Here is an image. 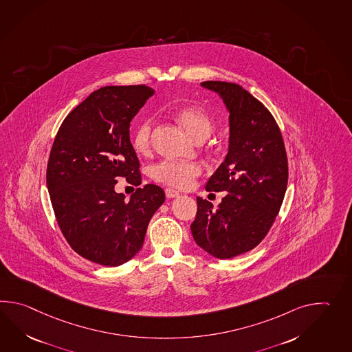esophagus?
Returning a JSON list of instances; mask_svg holds the SVG:
<instances>
[{
	"mask_svg": "<svg viewBox=\"0 0 352 352\" xmlns=\"http://www.w3.org/2000/svg\"><path fill=\"white\" fill-rule=\"evenodd\" d=\"M165 195H166V198H175V197L179 195V193H178L177 190H174V189L166 188V189H165Z\"/></svg>",
	"mask_w": 352,
	"mask_h": 352,
	"instance_id": "obj_1",
	"label": "esophagus"
}]
</instances>
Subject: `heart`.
I'll return each mask as SVG.
<instances>
[{
	"mask_svg": "<svg viewBox=\"0 0 352 352\" xmlns=\"http://www.w3.org/2000/svg\"><path fill=\"white\" fill-rule=\"evenodd\" d=\"M177 118L186 133L195 141L206 140L213 130L210 115L199 107L188 106L179 109ZM153 120L145 118L136 126L133 135V148L141 154H145L151 146ZM201 166L190 162L163 160L153 166L154 179L169 187L186 189L193 184V180L199 177Z\"/></svg>",
	"mask_w": 352,
	"mask_h": 352,
	"instance_id": "obj_1",
	"label": "heart"
}]
</instances>
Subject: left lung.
<instances>
[{
    "instance_id": "8db88e82",
    "label": "left lung",
    "mask_w": 352,
    "mask_h": 352,
    "mask_svg": "<svg viewBox=\"0 0 352 352\" xmlns=\"http://www.w3.org/2000/svg\"><path fill=\"white\" fill-rule=\"evenodd\" d=\"M201 86L219 94L230 112L228 153L206 186L227 195L217 208L197 197L190 230L210 255L231 258L258 246L273 226L287 190L288 159L279 126L252 94L230 82Z\"/></svg>"
}]
</instances>
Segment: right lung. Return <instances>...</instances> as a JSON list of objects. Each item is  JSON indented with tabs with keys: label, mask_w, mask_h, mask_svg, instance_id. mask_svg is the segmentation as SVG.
I'll return each mask as SVG.
<instances>
[{
	"label": "right lung",
	"mask_w": 352,
	"mask_h": 352,
	"mask_svg": "<svg viewBox=\"0 0 352 352\" xmlns=\"http://www.w3.org/2000/svg\"><path fill=\"white\" fill-rule=\"evenodd\" d=\"M154 92L144 85L94 91L64 118L49 155L47 190L60 231L73 250L100 265L133 258L164 204L155 184L140 187L127 203L114 190L120 176L141 184L130 122Z\"/></svg>",
	"instance_id": "obj_1"
}]
</instances>
